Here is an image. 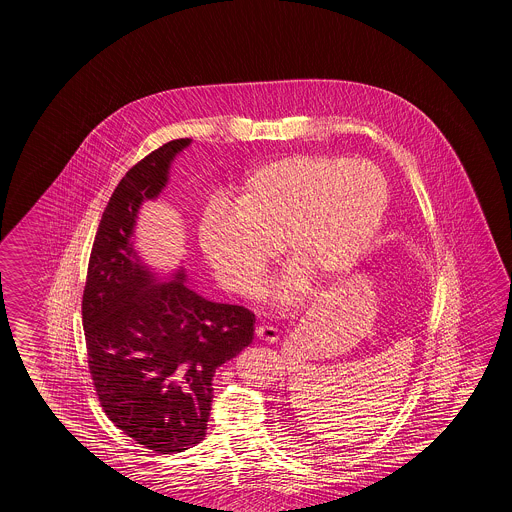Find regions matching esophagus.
I'll list each match as a JSON object with an SVG mask.
<instances>
[{
	"label": "esophagus",
	"instance_id": "esophagus-1",
	"mask_svg": "<svg viewBox=\"0 0 512 512\" xmlns=\"http://www.w3.org/2000/svg\"><path fill=\"white\" fill-rule=\"evenodd\" d=\"M255 334H257V338H259V340L266 341V343H276L279 338L278 328H274V326H257Z\"/></svg>",
	"mask_w": 512,
	"mask_h": 512
}]
</instances>
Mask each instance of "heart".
<instances>
[{
	"mask_svg": "<svg viewBox=\"0 0 512 512\" xmlns=\"http://www.w3.org/2000/svg\"><path fill=\"white\" fill-rule=\"evenodd\" d=\"M388 186L368 161L341 155H289L246 174L234 206L212 201L202 212L197 242L221 287L253 296L278 257L293 270L272 289L289 308L306 278L330 285L345 278L383 225Z\"/></svg>",
	"mask_w": 512,
	"mask_h": 512,
	"instance_id": "b5f03b06",
	"label": "heart"
}]
</instances>
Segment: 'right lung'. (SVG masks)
I'll list each match as a JSON object with an SVG mask.
<instances>
[{"label":"right lung","instance_id":"obj_1","mask_svg":"<svg viewBox=\"0 0 512 512\" xmlns=\"http://www.w3.org/2000/svg\"><path fill=\"white\" fill-rule=\"evenodd\" d=\"M191 139L171 140L129 169L93 240L82 296L88 366L109 419L146 449L182 452L206 435L212 379L253 341L255 315L186 285L180 266L159 276L135 248L140 206L169 184Z\"/></svg>","mask_w":512,"mask_h":512}]
</instances>
